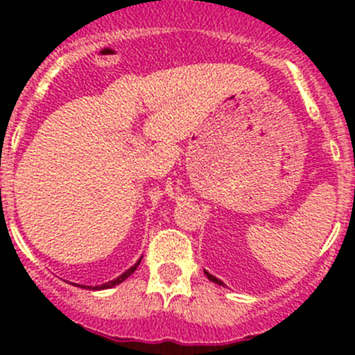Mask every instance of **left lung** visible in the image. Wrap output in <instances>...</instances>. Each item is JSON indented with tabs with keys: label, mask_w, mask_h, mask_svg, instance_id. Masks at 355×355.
<instances>
[{
	"label": "left lung",
	"mask_w": 355,
	"mask_h": 355,
	"mask_svg": "<svg viewBox=\"0 0 355 355\" xmlns=\"http://www.w3.org/2000/svg\"><path fill=\"white\" fill-rule=\"evenodd\" d=\"M204 273H206V277H207V278H209V280H211V282H213V284H218V285H223V287H225V284H223V282H221V280H218V278H216V277H213V275H209V273H207V271H204Z\"/></svg>",
	"instance_id": "1"
}]
</instances>
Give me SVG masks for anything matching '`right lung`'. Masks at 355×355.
I'll return each mask as SVG.
<instances>
[{"label": "right lung", "mask_w": 355, "mask_h": 355, "mask_svg": "<svg viewBox=\"0 0 355 355\" xmlns=\"http://www.w3.org/2000/svg\"><path fill=\"white\" fill-rule=\"evenodd\" d=\"M141 259H142V257H141ZM141 259H139L137 263L134 264V266H132V268H128V270L125 271V273H121L120 277H118V278H114V280L108 282V284L98 285V287H85V285H84V287H82V285H77V287H82V288H91V290H103V288H111V287H114V285H118V284H121V282H123V280H127V278L130 277V275L134 273L135 270H137V266H139V264H141Z\"/></svg>", "instance_id": "add662e5"}]
</instances>
